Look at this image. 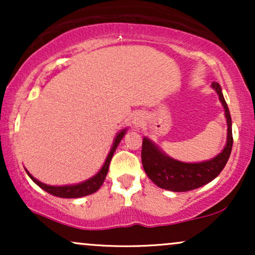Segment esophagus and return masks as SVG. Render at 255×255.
<instances>
[{
	"instance_id": "1",
	"label": "esophagus",
	"mask_w": 255,
	"mask_h": 255,
	"mask_svg": "<svg viewBox=\"0 0 255 255\" xmlns=\"http://www.w3.org/2000/svg\"><path fill=\"white\" fill-rule=\"evenodd\" d=\"M140 124H141V121H140V120H139V119L134 120V125H135V126H137V127H139V126H140Z\"/></svg>"
}]
</instances>
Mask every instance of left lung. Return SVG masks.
Segmentation results:
<instances>
[{
    "instance_id": "left-lung-1",
    "label": "left lung",
    "mask_w": 255,
    "mask_h": 255,
    "mask_svg": "<svg viewBox=\"0 0 255 255\" xmlns=\"http://www.w3.org/2000/svg\"><path fill=\"white\" fill-rule=\"evenodd\" d=\"M219 96L225 111L228 124L227 145L221 153L210 160L201 163H183L172 159L160 151L147 137L142 140L141 162L148 178L158 187L172 192H187L197 189L204 184L211 182L221 174L229 159L233 148V130H231V116L223 92L218 83H212Z\"/></svg>"
}]
</instances>
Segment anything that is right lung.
<instances>
[{
  "label": "right lung",
  "mask_w": 255,
  "mask_h": 255,
  "mask_svg": "<svg viewBox=\"0 0 255 255\" xmlns=\"http://www.w3.org/2000/svg\"><path fill=\"white\" fill-rule=\"evenodd\" d=\"M126 130L127 129H122L118 135H116L115 140H114L113 147H111L109 154H108L107 159H105V163L103 164V166H102L101 170L98 171V174H96L95 176L89 178V180L84 181V182L78 183V184H72V186H49V184L40 182V181H38L37 178H34L27 170H26V172H27L28 176L31 177V180L33 181L37 186H39L40 188L44 189V191L50 193V194L55 195V197L73 199V198H81V197H86V195L93 194V193L97 192L98 189L101 188L102 184H103L105 177H107L108 170H109L111 158H113L114 152L116 151L120 141H121L122 137H124V135L126 134Z\"/></svg>",
  "instance_id": "right-lung-1"
}]
</instances>
